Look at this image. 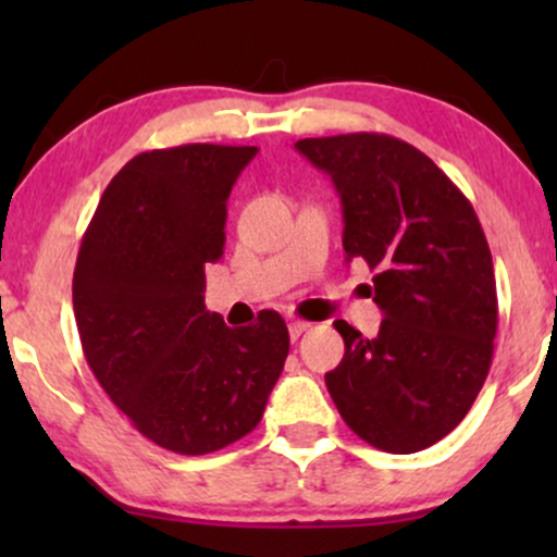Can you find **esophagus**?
Here are the masks:
<instances>
[{"mask_svg": "<svg viewBox=\"0 0 557 557\" xmlns=\"http://www.w3.org/2000/svg\"><path fill=\"white\" fill-rule=\"evenodd\" d=\"M309 327H311L309 322H290V324H287V332H290V341H298V337L304 335V332L309 330Z\"/></svg>", "mask_w": 557, "mask_h": 557, "instance_id": "obj_1", "label": "esophagus"}]
</instances>
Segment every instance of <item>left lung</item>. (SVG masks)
<instances>
[{
	"label": "left lung",
	"mask_w": 557,
	"mask_h": 557,
	"mask_svg": "<svg viewBox=\"0 0 557 557\" xmlns=\"http://www.w3.org/2000/svg\"><path fill=\"white\" fill-rule=\"evenodd\" d=\"M332 177L345 257L374 270L376 337L337 319L345 341L324 374L345 424L387 453H417L469 413L492 363L497 293L474 207L430 157L385 133L304 138Z\"/></svg>",
	"instance_id": "8db88e82"
}]
</instances>
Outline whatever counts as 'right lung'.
I'll return each mask as SVG.
<instances>
[{"instance_id": "right-lung-1", "label": "right lung", "mask_w": 557, "mask_h": 557, "mask_svg": "<svg viewBox=\"0 0 557 557\" xmlns=\"http://www.w3.org/2000/svg\"><path fill=\"white\" fill-rule=\"evenodd\" d=\"M257 151L185 144L133 157L101 194L75 261L88 367L144 437L181 456L246 437L290 348L277 311L227 327L203 306L230 190Z\"/></svg>"}]
</instances>
